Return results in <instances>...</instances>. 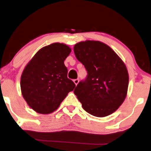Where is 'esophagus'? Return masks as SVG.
Segmentation results:
<instances>
[{
	"label": "esophagus",
	"mask_w": 151,
	"mask_h": 151,
	"mask_svg": "<svg viewBox=\"0 0 151 151\" xmlns=\"http://www.w3.org/2000/svg\"><path fill=\"white\" fill-rule=\"evenodd\" d=\"M73 81H74V83H75V85L77 86L78 83H79V79H74L73 80Z\"/></svg>",
	"instance_id": "1"
}]
</instances>
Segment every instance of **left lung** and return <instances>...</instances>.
Listing matches in <instances>:
<instances>
[{
    "mask_svg": "<svg viewBox=\"0 0 151 151\" xmlns=\"http://www.w3.org/2000/svg\"><path fill=\"white\" fill-rule=\"evenodd\" d=\"M76 57L88 74L74 93L82 107L92 115L104 117L113 113L125 99L128 73L125 64L106 44L86 41L74 45Z\"/></svg>",
    "mask_w": 151,
    "mask_h": 151,
    "instance_id": "8db88e82",
    "label": "left lung"
}]
</instances>
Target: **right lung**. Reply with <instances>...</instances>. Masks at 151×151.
<instances>
[{"instance_id": "right-lung-1", "label": "right lung", "mask_w": 151, "mask_h": 151, "mask_svg": "<svg viewBox=\"0 0 151 151\" xmlns=\"http://www.w3.org/2000/svg\"><path fill=\"white\" fill-rule=\"evenodd\" d=\"M71 49L55 43L41 48L27 63L21 79V89L28 105L41 114H50L76 85L68 78L64 61Z\"/></svg>"}]
</instances>
